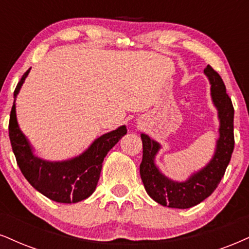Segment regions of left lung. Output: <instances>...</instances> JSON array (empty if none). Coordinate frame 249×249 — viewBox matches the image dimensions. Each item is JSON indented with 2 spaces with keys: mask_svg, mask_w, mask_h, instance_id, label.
I'll list each match as a JSON object with an SVG mask.
<instances>
[{
  "mask_svg": "<svg viewBox=\"0 0 249 249\" xmlns=\"http://www.w3.org/2000/svg\"><path fill=\"white\" fill-rule=\"evenodd\" d=\"M204 73L210 81L211 96L214 106L218 109L220 127L216 152L203 170L193 174L185 182H176L167 179L155 165V156L160 145L148 135H141L143 143V159L140 165L141 179L150 197L164 207L187 209L201 203L219 185L231 160L234 149V108L219 73L209 64L205 67Z\"/></svg>",
  "mask_w": 249,
  "mask_h": 249,
  "instance_id": "1",
  "label": "left lung"
}]
</instances>
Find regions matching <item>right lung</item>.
Wrapping results in <instances>:
<instances>
[{"label": "right lung", "instance_id": "right-lung-1", "mask_svg": "<svg viewBox=\"0 0 249 249\" xmlns=\"http://www.w3.org/2000/svg\"><path fill=\"white\" fill-rule=\"evenodd\" d=\"M31 69V68H30ZM30 69L21 76L14 98L16 99ZM127 134L125 125L97 139L84 153L66 161L51 162L36 157L26 137L17 124L16 105H12L9 120V137L17 165L25 179L46 197L60 203H76L88 198L96 189L104 158Z\"/></svg>", "mask_w": 249, "mask_h": 249}]
</instances>
